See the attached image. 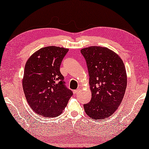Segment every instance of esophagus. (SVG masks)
I'll return each instance as SVG.
<instances>
[{"instance_id":"esophagus-1","label":"esophagus","mask_w":149,"mask_h":149,"mask_svg":"<svg viewBox=\"0 0 149 149\" xmlns=\"http://www.w3.org/2000/svg\"><path fill=\"white\" fill-rule=\"evenodd\" d=\"M79 89H77V90H74L73 91V93H74V95H77L79 91Z\"/></svg>"}]
</instances>
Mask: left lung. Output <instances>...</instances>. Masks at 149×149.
Returning <instances> with one entry per match:
<instances>
[{
  "mask_svg": "<svg viewBox=\"0 0 149 149\" xmlns=\"http://www.w3.org/2000/svg\"><path fill=\"white\" fill-rule=\"evenodd\" d=\"M89 74L91 99L84 104L86 115L103 120L112 115L121 104L127 87V73L121 58L108 48L91 46L82 49Z\"/></svg>",
  "mask_w": 149,
  "mask_h": 149,
  "instance_id": "left-lung-1",
  "label": "left lung"
}]
</instances>
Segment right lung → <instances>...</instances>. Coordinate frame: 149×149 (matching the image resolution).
<instances>
[{
  "label": "right lung",
  "instance_id": "add662e5",
  "mask_svg": "<svg viewBox=\"0 0 149 149\" xmlns=\"http://www.w3.org/2000/svg\"><path fill=\"white\" fill-rule=\"evenodd\" d=\"M68 51L63 47H45L27 59L22 86L28 104L38 115L49 118L60 115L73 95L65 86L59 70Z\"/></svg>",
  "mask_w": 149,
  "mask_h": 149
}]
</instances>
